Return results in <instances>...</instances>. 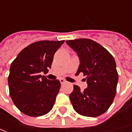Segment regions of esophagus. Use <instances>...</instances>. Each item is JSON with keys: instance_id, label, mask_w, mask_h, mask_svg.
<instances>
[{"instance_id": "1", "label": "esophagus", "mask_w": 132, "mask_h": 132, "mask_svg": "<svg viewBox=\"0 0 132 132\" xmlns=\"http://www.w3.org/2000/svg\"><path fill=\"white\" fill-rule=\"evenodd\" d=\"M59 81H60V83H61V84H65L67 81H64V79H59Z\"/></svg>"}]
</instances>
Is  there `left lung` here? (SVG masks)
<instances>
[{
	"label": "left lung",
	"mask_w": 132,
	"mask_h": 132,
	"mask_svg": "<svg viewBox=\"0 0 132 132\" xmlns=\"http://www.w3.org/2000/svg\"><path fill=\"white\" fill-rule=\"evenodd\" d=\"M66 43L77 53L80 64L76 74L86 76L87 87L83 91L73 85L70 100L81 115L98 117L106 112L116 94L118 74L114 57L98 43L89 39L68 40Z\"/></svg>",
	"instance_id": "left-lung-1"
}]
</instances>
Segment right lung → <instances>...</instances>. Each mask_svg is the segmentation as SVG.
I'll use <instances>...</instances> for the list:
<instances>
[{
  "mask_svg": "<svg viewBox=\"0 0 132 132\" xmlns=\"http://www.w3.org/2000/svg\"><path fill=\"white\" fill-rule=\"evenodd\" d=\"M64 40H43L23 49L10 66L8 83L14 105L23 114L38 117L48 113L60 89L58 79L51 81L46 73L53 56Z\"/></svg>",
  "mask_w": 132,
  "mask_h": 132,
  "instance_id": "add662e5",
  "label": "right lung"
}]
</instances>
